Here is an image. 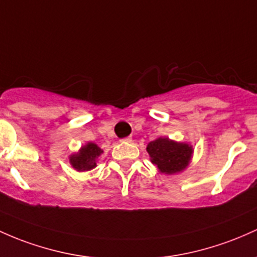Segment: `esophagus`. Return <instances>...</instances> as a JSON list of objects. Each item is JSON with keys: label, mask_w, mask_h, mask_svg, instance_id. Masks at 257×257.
I'll list each match as a JSON object with an SVG mask.
<instances>
[{"label": "esophagus", "mask_w": 257, "mask_h": 257, "mask_svg": "<svg viewBox=\"0 0 257 257\" xmlns=\"http://www.w3.org/2000/svg\"><path fill=\"white\" fill-rule=\"evenodd\" d=\"M120 142H122V143H131L132 138L131 137H125V138H123V139H120Z\"/></svg>", "instance_id": "esophagus-1"}]
</instances>
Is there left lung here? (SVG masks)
<instances>
[{
    "instance_id": "1",
    "label": "left lung",
    "mask_w": 257,
    "mask_h": 257,
    "mask_svg": "<svg viewBox=\"0 0 257 257\" xmlns=\"http://www.w3.org/2000/svg\"><path fill=\"white\" fill-rule=\"evenodd\" d=\"M146 150L150 155L151 162L166 174L178 173L187 168L193 154V149L188 144L174 143L168 138H159L149 143Z\"/></svg>"
}]
</instances>
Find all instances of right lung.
Segmentation results:
<instances>
[{"label":"right lung","instance_id":"obj_1","mask_svg":"<svg viewBox=\"0 0 257 257\" xmlns=\"http://www.w3.org/2000/svg\"><path fill=\"white\" fill-rule=\"evenodd\" d=\"M102 152L96 144L89 143L87 145L83 146L79 154L70 156V163L73 167L78 171H89L96 166V159L98 155Z\"/></svg>","mask_w":257,"mask_h":257}]
</instances>
